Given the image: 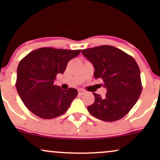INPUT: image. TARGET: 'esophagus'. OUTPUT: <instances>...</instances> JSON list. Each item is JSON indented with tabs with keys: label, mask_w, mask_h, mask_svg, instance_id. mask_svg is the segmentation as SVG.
Here are the masks:
<instances>
[{
	"label": "esophagus",
	"mask_w": 160,
	"mask_h": 160,
	"mask_svg": "<svg viewBox=\"0 0 160 160\" xmlns=\"http://www.w3.org/2000/svg\"><path fill=\"white\" fill-rule=\"evenodd\" d=\"M84 92H85V91H84L83 89H78V94H79V95H81L83 94Z\"/></svg>",
	"instance_id": "obj_1"
}]
</instances>
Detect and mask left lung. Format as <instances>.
<instances>
[{
  "mask_svg": "<svg viewBox=\"0 0 160 160\" xmlns=\"http://www.w3.org/2000/svg\"><path fill=\"white\" fill-rule=\"evenodd\" d=\"M95 68L94 78L102 79L105 96L93 93L95 102L87 107L91 115L113 122L122 118L133 108L142 91L140 69L135 60L114 47L100 46L82 50Z\"/></svg>",
  "mask_w": 160,
  "mask_h": 160,
  "instance_id": "1",
  "label": "left lung"
}]
</instances>
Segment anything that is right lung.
I'll return each mask as SVG.
<instances>
[{
  "mask_svg": "<svg viewBox=\"0 0 160 160\" xmlns=\"http://www.w3.org/2000/svg\"><path fill=\"white\" fill-rule=\"evenodd\" d=\"M80 51L43 47L20 61L16 87L24 104L34 115L49 120L67 111L78 92L74 88L63 90L54 85V80Z\"/></svg>",
  "mask_w": 160,
  "mask_h": 160,
  "instance_id": "right-lung-1",
  "label": "right lung"
}]
</instances>
